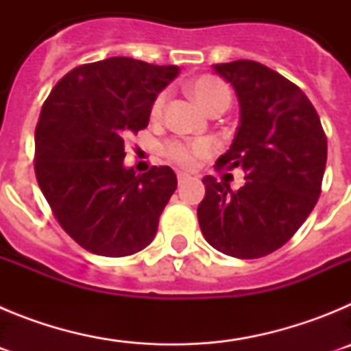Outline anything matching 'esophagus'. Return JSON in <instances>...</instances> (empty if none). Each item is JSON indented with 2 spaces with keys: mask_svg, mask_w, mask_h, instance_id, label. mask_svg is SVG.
<instances>
[{
  "mask_svg": "<svg viewBox=\"0 0 351 351\" xmlns=\"http://www.w3.org/2000/svg\"><path fill=\"white\" fill-rule=\"evenodd\" d=\"M190 179H191L190 173L178 172V182H179V184H182V182H186V181H190Z\"/></svg>",
  "mask_w": 351,
  "mask_h": 351,
  "instance_id": "1",
  "label": "esophagus"
}]
</instances>
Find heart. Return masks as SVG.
Instances as JSON below:
<instances>
[{"mask_svg": "<svg viewBox=\"0 0 351 351\" xmlns=\"http://www.w3.org/2000/svg\"><path fill=\"white\" fill-rule=\"evenodd\" d=\"M190 91L193 95L195 100L202 108H206L207 112H213L216 108H228L232 101V93L225 82H221L216 77L204 75L195 79L190 84ZM167 95L160 93L154 98L153 107H151V114L153 117H158L163 110L165 105ZM213 153V144L209 141H179V138H170L163 144V154L173 161L176 165L184 167V169H193L198 161L202 158H207Z\"/></svg>", "mask_w": 351, "mask_h": 351, "instance_id": "1", "label": "heart"}]
</instances>
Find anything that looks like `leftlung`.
I'll list each match as a JSON object with an SVG mask.
<instances>
[{
	"mask_svg": "<svg viewBox=\"0 0 351 351\" xmlns=\"http://www.w3.org/2000/svg\"><path fill=\"white\" fill-rule=\"evenodd\" d=\"M241 105V125L216 170H244V186L206 176L197 209L200 230L214 250L260 258L287 244L322 193L327 137L309 98L293 82L250 60L214 64Z\"/></svg>",
	"mask_w": 351,
	"mask_h": 351,
	"instance_id": "1",
	"label": "left lung"
}]
</instances>
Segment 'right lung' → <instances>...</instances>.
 Instances as JSON below:
<instances>
[{"instance_id":"right-lung-1","label":"right lung","mask_w":351,"mask_h":351,"mask_svg":"<svg viewBox=\"0 0 351 351\" xmlns=\"http://www.w3.org/2000/svg\"><path fill=\"white\" fill-rule=\"evenodd\" d=\"M176 64L133 58L80 64L52 88L35 130V173L64 232L101 256H130L151 244L178 188L170 167L125 169V141L149 125L151 107Z\"/></svg>"}]
</instances>
